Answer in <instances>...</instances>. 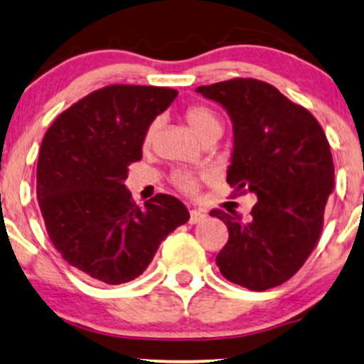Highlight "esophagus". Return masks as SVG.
<instances>
[{
    "instance_id": "esophagus-1",
    "label": "esophagus",
    "mask_w": 364,
    "mask_h": 364,
    "mask_svg": "<svg viewBox=\"0 0 364 364\" xmlns=\"http://www.w3.org/2000/svg\"><path fill=\"white\" fill-rule=\"evenodd\" d=\"M205 217H207V215H205V213H203L202 210H191V218H188V223H192V225H196V223L202 222Z\"/></svg>"
}]
</instances>
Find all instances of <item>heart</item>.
<instances>
[{"mask_svg":"<svg viewBox=\"0 0 364 364\" xmlns=\"http://www.w3.org/2000/svg\"><path fill=\"white\" fill-rule=\"evenodd\" d=\"M183 119L188 124V127L192 129L193 134L200 139L202 142L208 141V139H218L222 134V119L218 117V114L213 111L212 107L205 106V104H192L183 111ZM157 132V122H152L147 127L146 136H144V144L151 146L156 139ZM171 181L178 191L188 196H196L198 192V178L191 176L187 172H173Z\"/></svg>","mask_w":364,"mask_h":364,"instance_id":"1","label":"heart"}]
</instances>
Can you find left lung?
Masks as SVG:
<instances>
[{"instance_id":"left-lung-1","label":"left lung","mask_w":364,"mask_h":364,"mask_svg":"<svg viewBox=\"0 0 364 364\" xmlns=\"http://www.w3.org/2000/svg\"><path fill=\"white\" fill-rule=\"evenodd\" d=\"M227 109L233 124L227 182L257 193L243 222L235 210H215L228 228L217 267L228 282L253 291L295 275L316 247L328 197L335 188L330 144L315 116L272 84L235 77L196 89Z\"/></svg>"}]
</instances>
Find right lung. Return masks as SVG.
I'll use <instances>...</instances> for the list:
<instances>
[{"label": "right lung", "mask_w": 364, "mask_h": 364, "mask_svg": "<svg viewBox=\"0 0 364 364\" xmlns=\"http://www.w3.org/2000/svg\"><path fill=\"white\" fill-rule=\"evenodd\" d=\"M171 87L112 84L79 99L43 139L36 196L53 245L69 265L121 285L149 267L187 207L157 193L141 208L124 182L147 127L177 97Z\"/></svg>", "instance_id": "obj_1"}]
</instances>
